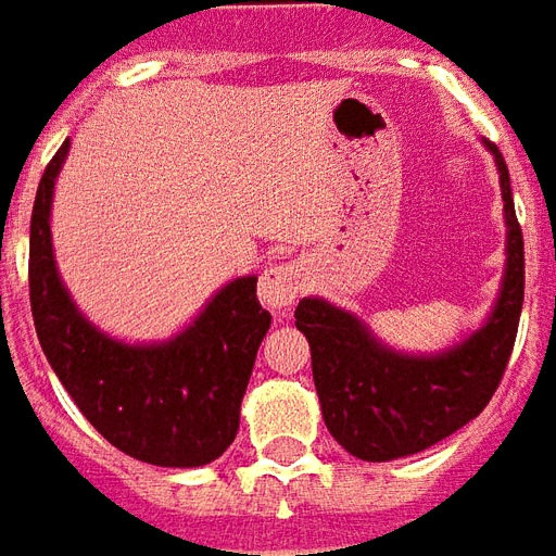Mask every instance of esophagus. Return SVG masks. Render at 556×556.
I'll return each instance as SVG.
<instances>
[{"mask_svg":"<svg viewBox=\"0 0 556 556\" xmlns=\"http://www.w3.org/2000/svg\"><path fill=\"white\" fill-rule=\"evenodd\" d=\"M305 287V275L295 263H278V266H269L266 273L261 275V287H257V295L261 302L275 314L281 311H290L295 305V299Z\"/></svg>","mask_w":556,"mask_h":556,"instance_id":"1","label":"esophagus"}]
</instances>
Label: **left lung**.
<instances>
[{
	"label": "left lung",
	"mask_w": 556,
	"mask_h": 556,
	"mask_svg": "<svg viewBox=\"0 0 556 556\" xmlns=\"http://www.w3.org/2000/svg\"><path fill=\"white\" fill-rule=\"evenodd\" d=\"M501 174L506 266L489 317L441 352H400L346 307L305 295L295 328L311 343V367L328 432L364 462L420 453L480 415L509 362L525 302V239L501 150L483 141Z\"/></svg>",
	"instance_id": "1"
}]
</instances>
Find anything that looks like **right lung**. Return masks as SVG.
<instances>
[{
    "mask_svg": "<svg viewBox=\"0 0 556 556\" xmlns=\"http://www.w3.org/2000/svg\"><path fill=\"white\" fill-rule=\"evenodd\" d=\"M64 141L40 177L28 237V295L40 350L88 424L121 453L160 468H201L233 444L261 340L273 326L257 275L233 278L174 338L127 343L85 317L52 251V194Z\"/></svg>",
    "mask_w": 556,
    "mask_h": 556,
    "instance_id": "obj_1",
    "label": "right lung"
}]
</instances>
